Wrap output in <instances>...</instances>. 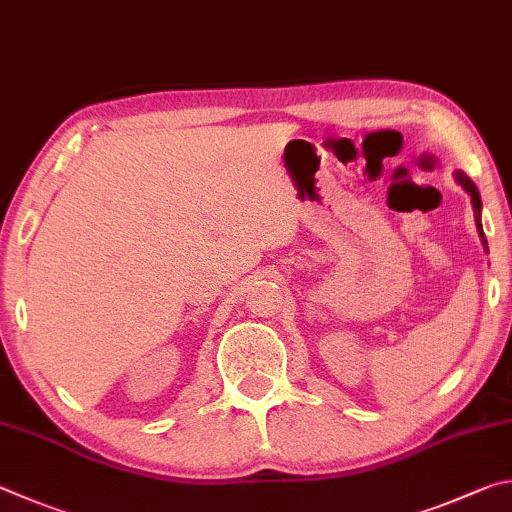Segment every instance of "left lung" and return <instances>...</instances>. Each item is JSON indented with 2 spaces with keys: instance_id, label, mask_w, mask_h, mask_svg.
<instances>
[{
  "instance_id": "obj_1",
  "label": "left lung",
  "mask_w": 512,
  "mask_h": 512,
  "mask_svg": "<svg viewBox=\"0 0 512 512\" xmlns=\"http://www.w3.org/2000/svg\"><path fill=\"white\" fill-rule=\"evenodd\" d=\"M454 179L456 184L463 186V191L468 193L472 197V206H474V220H477V229H479V236H481V242L483 247H486L488 251V242H486V233H483V227H481V195L477 191V186H474L472 179L463 173V170H454Z\"/></svg>"
}]
</instances>
